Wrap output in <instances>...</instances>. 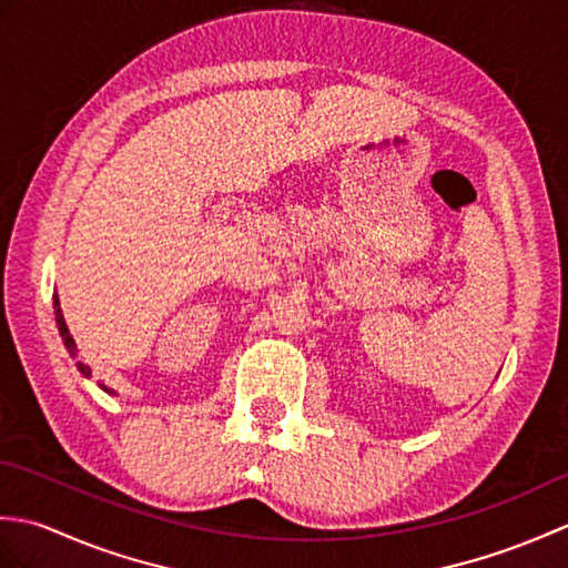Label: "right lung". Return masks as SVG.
Returning <instances> with one entry per match:
<instances>
[{
	"instance_id": "1",
	"label": "right lung",
	"mask_w": 568,
	"mask_h": 568,
	"mask_svg": "<svg viewBox=\"0 0 568 568\" xmlns=\"http://www.w3.org/2000/svg\"><path fill=\"white\" fill-rule=\"evenodd\" d=\"M55 322H58V329H60V336H63V342H65V346L70 348V354L72 356H78V348H75V342H72V336H70V329H68V324H65V320H63V312H60V305H58V300H55ZM78 368L84 373V376H90V368L82 364V361H78ZM102 388L106 390V385H102ZM112 393V390H110Z\"/></svg>"
}]
</instances>
